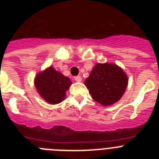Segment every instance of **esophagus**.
<instances>
[{
    "mask_svg": "<svg viewBox=\"0 0 159 159\" xmlns=\"http://www.w3.org/2000/svg\"><path fill=\"white\" fill-rule=\"evenodd\" d=\"M74 80H75V81H77V82H81V81H82V78H81V76H80V75H77V76L74 77Z\"/></svg>",
    "mask_w": 159,
    "mask_h": 159,
    "instance_id": "obj_1",
    "label": "esophagus"
}]
</instances>
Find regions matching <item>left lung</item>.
Segmentation results:
<instances>
[{
    "instance_id": "obj_1",
    "label": "left lung",
    "mask_w": 159,
    "mask_h": 159,
    "mask_svg": "<svg viewBox=\"0 0 159 159\" xmlns=\"http://www.w3.org/2000/svg\"><path fill=\"white\" fill-rule=\"evenodd\" d=\"M92 99L102 106H111L121 99L128 85V77L116 64H95L85 80Z\"/></svg>"
}]
</instances>
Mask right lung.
I'll list each match as a JSON object with an SVG mask.
<instances>
[{"label": "right lung", "mask_w": 159, "mask_h": 159, "mask_svg": "<svg viewBox=\"0 0 159 159\" xmlns=\"http://www.w3.org/2000/svg\"><path fill=\"white\" fill-rule=\"evenodd\" d=\"M34 85L42 99L49 104H57L65 99L66 92L71 85V81L50 66L36 74Z\"/></svg>", "instance_id": "right-lung-1"}]
</instances>
